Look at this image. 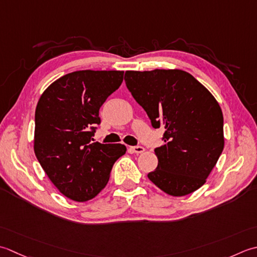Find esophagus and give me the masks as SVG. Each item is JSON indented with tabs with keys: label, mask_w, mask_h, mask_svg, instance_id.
<instances>
[{
	"label": "esophagus",
	"mask_w": 257,
	"mask_h": 257,
	"mask_svg": "<svg viewBox=\"0 0 257 257\" xmlns=\"http://www.w3.org/2000/svg\"><path fill=\"white\" fill-rule=\"evenodd\" d=\"M130 150L132 151L133 153H138V154L143 153V152L145 151V149L143 148V146H140V145H138V146H132V148H131Z\"/></svg>",
	"instance_id": "34e87169"
}]
</instances>
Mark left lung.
<instances>
[{
	"label": "left lung",
	"mask_w": 257,
	"mask_h": 257,
	"mask_svg": "<svg viewBox=\"0 0 257 257\" xmlns=\"http://www.w3.org/2000/svg\"><path fill=\"white\" fill-rule=\"evenodd\" d=\"M124 80L153 127L165 128L164 144L154 150L159 164L148 174L150 181L172 196L195 192L224 149L216 98L190 73L177 69L126 71Z\"/></svg>",
	"instance_id": "8db88e82"
}]
</instances>
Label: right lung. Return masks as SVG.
<instances>
[{"mask_svg": "<svg viewBox=\"0 0 257 257\" xmlns=\"http://www.w3.org/2000/svg\"><path fill=\"white\" fill-rule=\"evenodd\" d=\"M123 71L83 70L57 78L35 109L34 153L50 181L75 202L95 197L126 152L123 144L94 142L99 107L123 82Z\"/></svg>", "mask_w": 257, "mask_h": 257, "instance_id": "1", "label": "right lung"}]
</instances>
